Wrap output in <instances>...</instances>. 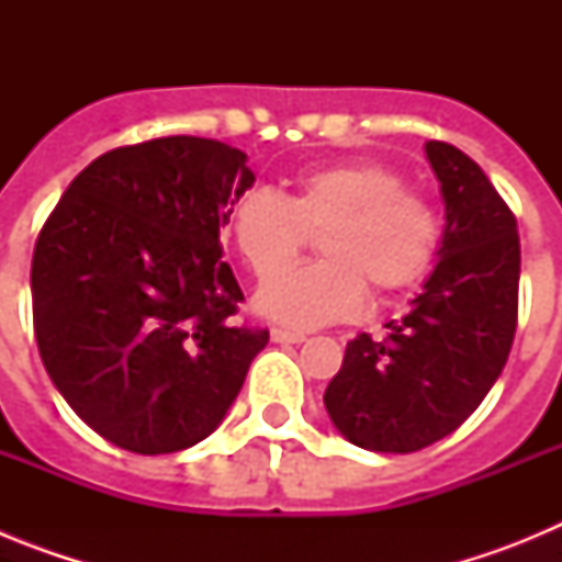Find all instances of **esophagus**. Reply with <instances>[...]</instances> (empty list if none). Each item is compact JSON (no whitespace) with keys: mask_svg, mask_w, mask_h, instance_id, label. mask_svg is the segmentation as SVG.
Returning <instances> with one entry per match:
<instances>
[{"mask_svg":"<svg viewBox=\"0 0 562 562\" xmlns=\"http://www.w3.org/2000/svg\"><path fill=\"white\" fill-rule=\"evenodd\" d=\"M270 337L276 342H304L306 335L304 331H292V329H281V326H276V329L270 331Z\"/></svg>","mask_w":562,"mask_h":562,"instance_id":"34e87169","label":"esophagus"}]
</instances>
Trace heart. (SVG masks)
I'll list each match as a JSON object with an SVG mask.
<instances>
[{"label": "heart", "mask_w": 562, "mask_h": 562, "mask_svg": "<svg viewBox=\"0 0 562 562\" xmlns=\"http://www.w3.org/2000/svg\"><path fill=\"white\" fill-rule=\"evenodd\" d=\"M321 229L324 259L280 274ZM238 256L261 281L256 304L278 324L312 326L349 321L374 295L408 290L434 267L441 241L439 211L428 196L405 191L394 168L374 160H342L306 168L284 196L250 188L227 216Z\"/></svg>", "instance_id": "obj_1"}]
</instances>
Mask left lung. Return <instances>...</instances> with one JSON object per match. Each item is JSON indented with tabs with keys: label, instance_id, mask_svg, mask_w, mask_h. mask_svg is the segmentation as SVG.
<instances>
[{
	"label": "left lung",
	"instance_id": "1",
	"mask_svg": "<svg viewBox=\"0 0 562 562\" xmlns=\"http://www.w3.org/2000/svg\"><path fill=\"white\" fill-rule=\"evenodd\" d=\"M425 154L441 186L439 261L389 335H357L324 405L351 445L414 453L453 434L493 389L518 326V222L479 162L450 143Z\"/></svg>",
	"mask_w": 562,
	"mask_h": 562
}]
</instances>
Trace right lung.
<instances>
[{"label": "right lung", "instance_id": "1", "mask_svg": "<svg viewBox=\"0 0 562 562\" xmlns=\"http://www.w3.org/2000/svg\"><path fill=\"white\" fill-rule=\"evenodd\" d=\"M252 182L238 148L157 137L89 162L44 222L30 270L38 355L117 448L160 456L211 436L270 340L233 326L245 295L220 245Z\"/></svg>", "mask_w": 562, "mask_h": 562}]
</instances>
